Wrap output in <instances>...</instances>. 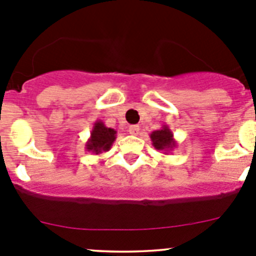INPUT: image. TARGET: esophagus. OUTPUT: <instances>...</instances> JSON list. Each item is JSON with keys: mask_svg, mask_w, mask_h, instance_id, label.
Instances as JSON below:
<instances>
[{"mask_svg": "<svg viewBox=\"0 0 256 256\" xmlns=\"http://www.w3.org/2000/svg\"><path fill=\"white\" fill-rule=\"evenodd\" d=\"M138 131H140V126L138 125H132L128 128V132H130V135H138Z\"/></svg>", "mask_w": 256, "mask_h": 256, "instance_id": "1", "label": "esophagus"}]
</instances>
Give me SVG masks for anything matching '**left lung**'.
<instances>
[{
  "instance_id": "obj_1",
  "label": "left lung",
  "mask_w": 256,
  "mask_h": 256,
  "mask_svg": "<svg viewBox=\"0 0 256 256\" xmlns=\"http://www.w3.org/2000/svg\"><path fill=\"white\" fill-rule=\"evenodd\" d=\"M150 138H151L152 146L158 151H164V154H171V151H174V147L177 146L174 132L168 128V125H162L160 130L152 131L150 134Z\"/></svg>"
}]
</instances>
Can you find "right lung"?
Instances as JSON below:
<instances>
[{
  "label": "right lung",
  "mask_w": 256,
  "mask_h": 256,
  "mask_svg": "<svg viewBox=\"0 0 256 256\" xmlns=\"http://www.w3.org/2000/svg\"><path fill=\"white\" fill-rule=\"evenodd\" d=\"M116 140V131L106 128L102 120H96L90 132V138L85 142V150L92 154H100L112 148L114 141Z\"/></svg>",
  "instance_id": "obj_1"
}]
</instances>
